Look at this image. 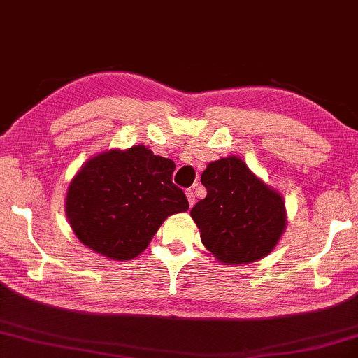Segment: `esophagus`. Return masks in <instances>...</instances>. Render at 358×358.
Returning <instances> with one entry per match:
<instances>
[{
    "label": "esophagus",
    "instance_id": "obj_1",
    "mask_svg": "<svg viewBox=\"0 0 358 358\" xmlns=\"http://www.w3.org/2000/svg\"><path fill=\"white\" fill-rule=\"evenodd\" d=\"M186 197L187 201H189V206H194V203H196V196H194L192 189H186Z\"/></svg>",
    "mask_w": 358,
    "mask_h": 358
}]
</instances>
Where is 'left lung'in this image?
I'll list each match as a JSON object with an SVG mask.
<instances>
[{"mask_svg":"<svg viewBox=\"0 0 358 358\" xmlns=\"http://www.w3.org/2000/svg\"><path fill=\"white\" fill-rule=\"evenodd\" d=\"M206 197L191 216L201 243L227 264H244L274 249L287 225L280 194L253 175L236 157L220 158L201 173Z\"/></svg>","mask_w":358,"mask_h":358,"instance_id":"obj_1","label":"left lung"}]
</instances>
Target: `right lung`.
Returning <instances> with one entry per match:
<instances>
[{
	"mask_svg": "<svg viewBox=\"0 0 358 358\" xmlns=\"http://www.w3.org/2000/svg\"><path fill=\"white\" fill-rule=\"evenodd\" d=\"M173 169L172 159L144 145L89 159L70 183L66 201L78 239L108 258L138 257L171 214L189 208L183 189L172 183Z\"/></svg>",
	"mask_w": 358,
	"mask_h": 358,
	"instance_id": "add662e5",
	"label": "right lung"
}]
</instances>
